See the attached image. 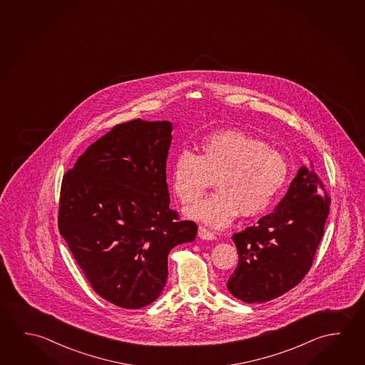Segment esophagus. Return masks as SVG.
Returning a JSON list of instances; mask_svg holds the SVG:
<instances>
[{
	"label": "esophagus",
	"mask_w": 365,
	"mask_h": 365,
	"mask_svg": "<svg viewBox=\"0 0 365 365\" xmlns=\"http://www.w3.org/2000/svg\"><path fill=\"white\" fill-rule=\"evenodd\" d=\"M198 237L203 240H215V234L211 233L206 227H198Z\"/></svg>",
	"instance_id": "34e87169"
}]
</instances>
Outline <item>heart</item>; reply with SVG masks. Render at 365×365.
<instances>
[{
  "mask_svg": "<svg viewBox=\"0 0 365 365\" xmlns=\"http://www.w3.org/2000/svg\"><path fill=\"white\" fill-rule=\"evenodd\" d=\"M200 154L180 151L172 168V188L180 202H197L216 180L215 195L185 215L215 229L240 215H259L269 209L289 180V163L261 138L240 130H221L203 138Z\"/></svg>",
  "mask_w": 365,
  "mask_h": 365,
  "instance_id": "heart-1",
  "label": "heart"
}]
</instances>
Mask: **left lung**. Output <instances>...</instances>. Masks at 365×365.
I'll return each mask as SVG.
<instances>
[{"mask_svg": "<svg viewBox=\"0 0 365 365\" xmlns=\"http://www.w3.org/2000/svg\"><path fill=\"white\" fill-rule=\"evenodd\" d=\"M329 203L309 160L271 214L234 234L240 261L227 282L230 294L250 304L264 303L297 287L322 240Z\"/></svg>", "mask_w": 365, "mask_h": 365, "instance_id": "8db88e82", "label": "left lung"}]
</instances>
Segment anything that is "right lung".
Returning <instances> with one entry per match:
<instances>
[{"mask_svg":"<svg viewBox=\"0 0 365 365\" xmlns=\"http://www.w3.org/2000/svg\"><path fill=\"white\" fill-rule=\"evenodd\" d=\"M169 120H133L90 145L61 187L58 227L90 285L109 303L138 309L167 284L168 255L197 225L169 209Z\"/></svg>","mask_w":365,"mask_h":365,"instance_id":"1","label":"right lung"}]
</instances>
